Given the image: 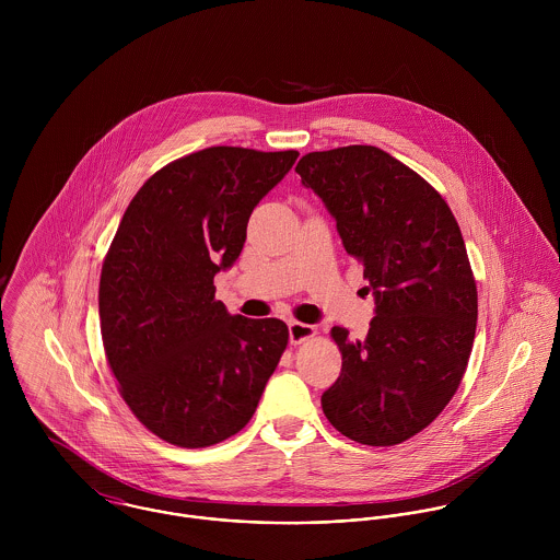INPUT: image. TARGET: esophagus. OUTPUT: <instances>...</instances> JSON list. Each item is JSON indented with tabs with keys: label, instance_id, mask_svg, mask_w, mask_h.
<instances>
[{
	"label": "esophagus",
	"instance_id": "1",
	"mask_svg": "<svg viewBox=\"0 0 560 560\" xmlns=\"http://www.w3.org/2000/svg\"><path fill=\"white\" fill-rule=\"evenodd\" d=\"M317 327L308 325V323H300V320H291L289 323V340L291 345H300L304 340H308L311 336H315Z\"/></svg>",
	"mask_w": 560,
	"mask_h": 560
}]
</instances>
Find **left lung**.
Instances as JSON below:
<instances>
[{
    "label": "left lung",
    "instance_id": "obj_1",
    "mask_svg": "<svg viewBox=\"0 0 560 560\" xmlns=\"http://www.w3.org/2000/svg\"><path fill=\"white\" fill-rule=\"evenodd\" d=\"M295 172L375 298L362 340L331 329L342 369L323 413L353 442L400 444L438 418L468 366L479 304L462 231L444 198L377 147L308 153Z\"/></svg>",
    "mask_w": 560,
    "mask_h": 560
}]
</instances>
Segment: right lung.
Returning a JSON list of instances; mask_svg holds the SVG:
<instances>
[{"instance_id":"right-lung-1","label":"right lung","mask_w":560,"mask_h":560,"mask_svg":"<svg viewBox=\"0 0 560 560\" xmlns=\"http://www.w3.org/2000/svg\"><path fill=\"white\" fill-rule=\"evenodd\" d=\"M298 158L191 153L153 174L120 220L98 284L103 347L122 399L170 444L240 433L287 349L284 320L231 315L213 278L235 265L254 207Z\"/></svg>"}]
</instances>
